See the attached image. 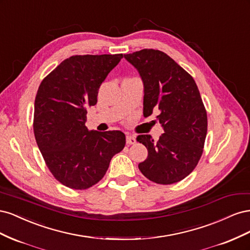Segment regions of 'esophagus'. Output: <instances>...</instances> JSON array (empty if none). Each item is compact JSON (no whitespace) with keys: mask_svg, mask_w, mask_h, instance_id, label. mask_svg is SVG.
<instances>
[{"mask_svg":"<svg viewBox=\"0 0 250 250\" xmlns=\"http://www.w3.org/2000/svg\"><path fill=\"white\" fill-rule=\"evenodd\" d=\"M126 143H127V145H133V144H135V138H134V135H132V134H127V137H126Z\"/></svg>","mask_w":250,"mask_h":250,"instance_id":"esophagus-1","label":"esophagus"}]
</instances>
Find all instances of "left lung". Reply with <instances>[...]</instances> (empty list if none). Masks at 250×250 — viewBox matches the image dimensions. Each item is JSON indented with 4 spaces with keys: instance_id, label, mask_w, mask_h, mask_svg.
<instances>
[{
    "instance_id": "obj_1",
    "label": "left lung",
    "mask_w": 250,
    "mask_h": 250,
    "mask_svg": "<svg viewBox=\"0 0 250 250\" xmlns=\"http://www.w3.org/2000/svg\"><path fill=\"white\" fill-rule=\"evenodd\" d=\"M124 57L143 80L144 116L158 109L164 128L156 142L148 134L137 138L148 150L139 169L153 183H178L195 169L203 152L208 116L199 89L191 75L162 51L144 49Z\"/></svg>"
}]
</instances>
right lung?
Returning a JSON list of instances; mask_svg holds the SVG:
<instances>
[{"instance_id":"obj_1","label":"right lung","mask_w":250,"mask_h":250,"mask_svg":"<svg viewBox=\"0 0 250 250\" xmlns=\"http://www.w3.org/2000/svg\"><path fill=\"white\" fill-rule=\"evenodd\" d=\"M123 54L75 55L44 78L34 103L35 140L59 183L85 190L100 181L112 156L125 147L122 131L98 132L85 126L101 83Z\"/></svg>"}]
</instances>
